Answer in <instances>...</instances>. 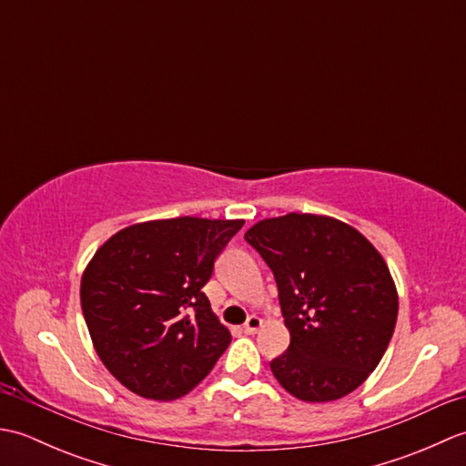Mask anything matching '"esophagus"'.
<instances>
[{"label": "esophagus", "mask_w": 466, "mask_h": 466, "mask_svg": "<svg viewBox=\"0 0 466 466\" xmlns=\"http://www.w3.org/2000/svg\"><path fill=\"white\" fill-rule=\"evenodd\" d=\"M260 326H262L260 316L252 314V316H248V320H246V324H244V332L246 334H254V332H258Z\"/></svg>", "instance_id": "esophagus-1"}]
</instances>
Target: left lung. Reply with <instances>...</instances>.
<instances>
[{
  "label": "left lung",
  "instance_id": "1",
  "mask_svg": "<svg viewBox=\"0 0 466 466\" xmlns=\"http://www.w3.org/2000/svg\"><path fill=\"white\" fill-rule=\"evenodd\" d=\"M270 266L289 350L270 362L276 380L304 402L359 389L379 366L399 316V292L380 252L336 218L290 212L244 234Z\"/></svg>",
  "mask_w": 466,
  "mask_h": 466
}]
</instances>
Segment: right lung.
Returning a JSON list of instances; mask_svg holds the SVG:
<instances>
[{
  "label": "right lung",
  "mask_w": 466,
  "mask_h": 466,
  "mask_svg": "<svg viewBox=\"0 0 466 466\" xmlns=\"http://www.w3.org/2000/svg\"><path fill=\"white\" fill-rule=\"evenodd\" d=\"M242 224L194 216L132 224L87 262L80 286L87 330L127 390L176 400L214 369L232 336L202 289Z\"/></svg>",
  "instance_id": "1"
}]
</instances>
